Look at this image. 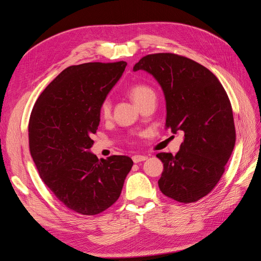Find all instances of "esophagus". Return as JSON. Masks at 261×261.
Returning a JSON list of instances; mask_svg holds the SVG:
<instances>
[{"label":"esophagus","mask_w":261,"mask_h":261,"mask_svg":"<svg viewBox=\"0 0 261 261\" xmlns=\"http://www.w3.org/2000/svg\"><path fill=\"white\" fill-rule=\"evenodd\" d=\"M132 159H133V161L135 162V163H139L141 161L147 160V156L146 155H141V154H137V155H133Z\"/></svg>","instance_id":"esophagus-1"}]
</instances>
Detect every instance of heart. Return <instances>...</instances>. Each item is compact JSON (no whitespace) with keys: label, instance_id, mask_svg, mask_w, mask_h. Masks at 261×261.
I'll list each match as a JSON object with an SVG mask.
<instances>
[{"label":"heart","instance_id":"b5f03b06","mask_svg":"<svg viewBox=\"0 0 261 261\" xmlns=\"http://www.w3.org/2000/svg\"><path fill=\"white\" fill-rule=\"evenodd\" d=\"M128 93L138 106H140L147 99L155 97L153 89L150 88L149 86L145 84H135L130 86L128 89ZM111 111H112V101L110 98H105L100 103L99 114L102 118H108L110 117V115H111Z\"/></svg>","mask_w":261,"mask_h":261}]
</instances>
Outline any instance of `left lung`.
Here are the masks:
<instances>
[{
    "instance_id": "left-lung-1",
    "label": "left lung",
    "mask_w": 261,
    "mask_h": 261,
    "mask_svg": "<svg viewBox=\"0 0 261 261\" xmlns=\"http://www.w3.org/2000/svg\"><path fill=\"white\" fill-rule=\"evenodd\" d=\"M144 69L162 87L167 100L165 126L181 130L184 141L173 155L160 152V191L181 203L207 196L222 177L235 146L232 106L218 78L208 68L174 53L148 54L134 70Z\"/></svg>"
}]
</instances>
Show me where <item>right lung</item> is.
<instances>
[{
    "instance_id": "right-lung-1",
    "label": "right lung",
    "mask_w": 261,
    "mask_h": 261,
    "mask_svg": "<svg viewBox=\"0 0 261 261\" xmlns=\"http://www.w3.org/2000/svg\"><path fill=\"white\" fill-rule=\"evenodd\" d=\"M127 63H85L65 68L39 96L29 118V150L43 183L68 209L103 212L118 199L133 167L126 155L89 152L99 107Z\"/></svg>"
}]
</instances>
